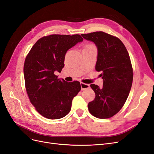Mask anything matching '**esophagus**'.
I'll use <instances>...</instances> for the list:
<instances>
[{
  "label": "esophagus",
  "mask_w": 154,
  "mask_h": 154,
  "mask_svg": "<svg viewBox=\"0 0 154 154\" xmlns=\"http://www.w3.org/2000/svg\"><path fill=\"white\" fill-rule=\"evenodd\" d=\"M81 85V88H82V90L83 91L85 89H87V88H88L90 87V85L88 84H86V83H80Z\"/></svg>",
  "instance_id": "esophagus-1"
}]
</instances>
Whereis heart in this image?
Listing matches in <instances>:
<instances>
[{"label": "heart", "mask_w": 154, "mask_h": 154, "mask_svg": "<svg viewBox=\"0 0 154 154\" xmlns=\"http://www.w3.org/2000/svg\"><path fill=\"white\" fill-rule=\"evenodd\" d=\"M86 48H95L92 45H88L86 46Z\"/></svg>", "instance_id": "b5f03b06"}]
</instances>
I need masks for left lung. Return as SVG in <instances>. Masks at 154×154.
Instances as JSON below:
<instances>
[{"label": "left lung", "instance_id": "left-lung-1", "mask_svg": "<svg viewBox=\"0 0 154 154\" xmlns=\"http://www.w3.org/2000/svg\"><path fill=\"white\" fill-rule=\"evenodd\" d=\"M82 36L96 46V70L101 72L103 82L101 88L91 85L96 97L88 103V110L97 118H111L122 108L132 87L133 71L128 53L118 38L103 31Z\"/></svg>", "mask_w": 154, "mask_h": 154}]
</instances>
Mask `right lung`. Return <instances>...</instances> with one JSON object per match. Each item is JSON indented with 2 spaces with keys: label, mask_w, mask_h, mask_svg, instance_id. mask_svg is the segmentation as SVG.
I'll use <instances>...</instances> for the list:
<instances>
[{
  "label": "right lung",
  "mask_w": 154,
  "mask_h": 154,
  "mask_svg": "<svg viewBox=\"0 0 154 154\" xmlns=\"http://www.w3.org/2000/svg\"><path fill=\"white\" fill-rule=\"evenodd\" d=\"M83 39L80 35H51L39 39L25 60L24 75L27 95L38 112L50 119L65 117L81 90L80 83L58 78L67 51Z\"/></svg>",
  "instance_id": "add662e5"
}]
</instances>
